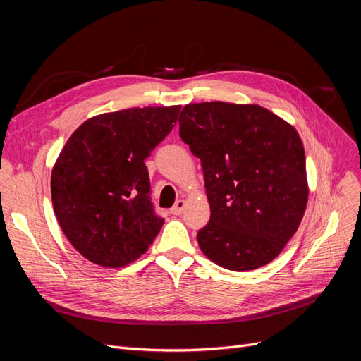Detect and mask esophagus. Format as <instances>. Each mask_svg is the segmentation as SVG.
Segmentation results:
<instances>
[{
    "mask_svg": "<svg viewBox=\"0 0 361 361\" xmlns=\"http://www.w3.org/2000/svg\"><path fill=\"white\" fill-rule=\"evenodd\" d=\"M183 207H185V200H178L176 203H174V206L171 207L170 209V212L173 214V215H180L182 214V211H183Z\"/></svg>",
    "mask_w": 361,
    "mask_h": 361,
    "instance_id": "1",
    "label": "esophagus"
}]
</instances>
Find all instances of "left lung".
<instances>
[{
  "label": "left lung",
  "mask_w": 361,
  "mask_h": 361,
  "mask_svg": "<svg viewBox=\"0 0 361 361\" xmlns=\"http://www.w3.org/2000/svg\"><path fill=\"white\" fill-rule=\"evenodd\" d=\"M179 135L202 161L211 206L197 233L203 255L238 272L274 260L309 200L297 129L260 105L215 101L185 105Z\"/></svg>",
  "instance_id": "8db88e82"
}]
</instances>
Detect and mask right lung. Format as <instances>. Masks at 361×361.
I'll return each mask as SVG.
<instances>
[{"instance_id": "1", "label": "right lung", "mask_w": 361, "mask_h": 361, "mask_svg": "<svg viewBox=\"0 0 361 361\" xmlns=\"http://www.w3.org/2000/svg\"><path fill=\"white\" fill-rule=\"evenodd\" d=\"M180 105L126 108L75 130L54 164L51 197L63 233L87 260L122 268L164 224L150 202L145 159L169 135Z\"/></svg>"}]
</instances>
